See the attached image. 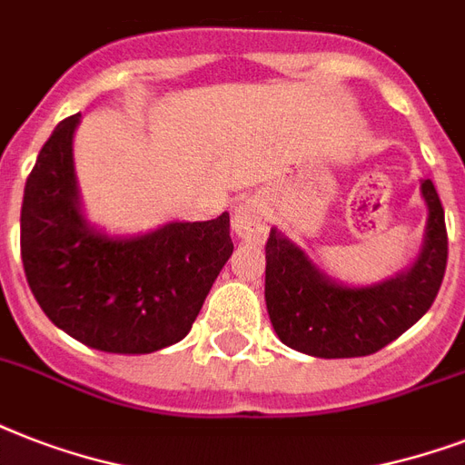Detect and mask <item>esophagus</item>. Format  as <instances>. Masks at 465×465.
Returning <instances> with one entry per match:
<instances>
[{"mask_svg":"<svg viewBox=\"0 0 465 465\" xmlns=\"http://www.w3.org/2000/svg\"><path fill=\"white\" fill-rule=\"evenodd\" d=\"M268 210L255 197L241 200L233 210V232L248 243H262L268 236Z\"/></svg>","mask_w":465,"mask_h":465,"instance_id":"34e87169","label":"esophagus"}]
</instances>
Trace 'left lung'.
I'll return each mask as SVG.
<instances>
[{"instance_id":"left-lung-1","label":"left lung","mask_w":465,"mask_h":465,"mask_svg":"<svg viewBox=\"0 0 465 465\" xmlns=\"http://www.w3.org/2000/svg\"><path fill=\"white\" fill-rule=\"evenodd\" d=\"M427 204L422 246L411 268L367 287L325 275L280 229L265 243V304L277 338L297 352L342 360L367 357L425 316L447 270L444 207L430 178L420 181Z\"/></svg>"}]
</instances>
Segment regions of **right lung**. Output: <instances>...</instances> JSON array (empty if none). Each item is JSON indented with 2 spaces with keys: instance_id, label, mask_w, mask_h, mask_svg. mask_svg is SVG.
Masks as SVG:
<instances>
[{
  "instance_id": "1",
  "label": "right lung",
  "mask_w": 465,
  "mask_h": 465,
  "mask_svg": "<svg viewBox=\"0 0 465 465\" xmlns=\"http://www.w3.org/2000/svg\"><path fill=\"white\" fill-rule=\"evenodd\" d=\"M82 113L40 149L21 204V261L33 297L60 331L113 354H149L188 335L233 251L229 212L105 233L86 219L74 173Z\"/></svg>"
}]
</instances>
